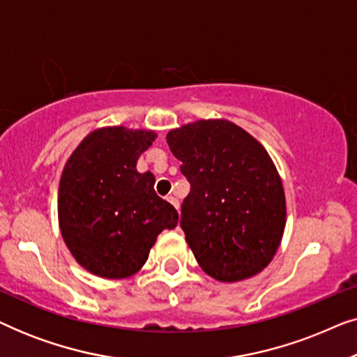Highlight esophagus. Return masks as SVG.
Listing matches in <instances>:
<instances>
[{"label": "esophagus", "instance_id": "obj_1", "mask_svg": "<svg viewBox=\"0 0 357 357\" xmlns=\"http://www.w3.org/2000/svg\"><path fill=\"white\" fill-rule=\"evenodd\" d=\"M167 202H169L170 204H172V206H174L175 209H178V199L175 198V197H172V195H169V197H167Z\"/></svg>", "mask_w": 357, "mask_h": 357}]
</instances>
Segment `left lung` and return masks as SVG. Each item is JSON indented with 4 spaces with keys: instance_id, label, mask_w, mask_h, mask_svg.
I'll return each mask as SVG.
<instances>
[{
    "instance_id": "1",
    "label": "left lung",
    "mask_w": 357,
    "mask_h": 357,
    "mask_svg": "<svg viewBox=\"0 0 357 357\" xmlns=\"http://www.w3.org/2000/svg\"><path fill=\"white\" fill-rule=\"evenodd\" d=\"M169 148L190 183L180 227L199 266L218 281L260 273L286 226L284 190L266 149L227 120L169 131Z\"/></svg>"
}]
</instances>
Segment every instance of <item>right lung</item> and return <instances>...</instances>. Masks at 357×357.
Returning <instances> with one entry per match:
<instances>
[{
    "label": "right lung",
    "mask_w": 357,
    "mask_h": 357,
    "mask_svg": "<svg viewBox=\"0 0 357 357\" xmlns=\"http://www.w3.org/2000/svg\"><path fill=\"white\" fill-rule=\"evenodd\" d=\"M154 138L153 131L123 126L92 131L63 170L61 236L76 261L97 276H131L159 234L177 226L178 213L154 192V175L136 170Z\"/></svg>",
    "instance_id": "1"
}]
</instances>
